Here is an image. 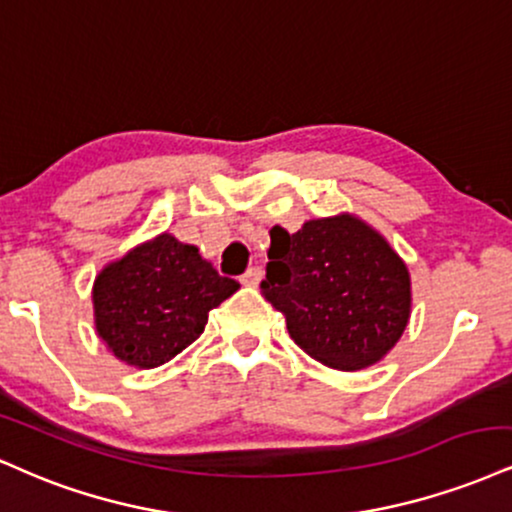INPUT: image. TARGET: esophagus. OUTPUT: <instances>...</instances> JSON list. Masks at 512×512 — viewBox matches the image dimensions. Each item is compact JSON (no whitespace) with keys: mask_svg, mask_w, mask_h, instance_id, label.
Segmentation results:
<instances>
[{"mask_svg":"<svg viewBox=\"0 0 512 512\" xmlns=\"http://www.w3.org/2000/svg\"><path fill=\"white\" fill-rule=\"evenodd\" d=\"M261 278H263V270L258 268V266H254V268H249L242 275V282H244V285H258V282H261Z\"/></svg>","mask_w":512,"mask_h":512,"instance_id":"obj_1","label":"esophagus"}]
</instances>
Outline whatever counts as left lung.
Returning <instances> with one entry per match:
<instances>
[{"label":"left lung","instance_id":"8db88e82","mask_svg":"<svg viewBox=\"0 0 512 512\" xmlns=\"http://www.w3.org/2000/svg\"><path fill=\"white\" fill-rule=\"evenodd\" d=\"M263 297L285 316L292 340L333 369L376 364L410 318V273L364 222L309 220L270 230Z\"/></svg>","mask_w":512,"mask_h":512}]
</instances>
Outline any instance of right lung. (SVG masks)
I'll list each match as a JSON object with an SVG mask.
<instances>
[{"mask_svg": "<svg viewBox=\"0 0 512 512\" xmlns=\"http://www.w3.org/2000/svg\"><path fill=\"white\" fill-rule=\"evenodd\" d=\"M239 290L196 246L160 234L110 263L93 287L95 326L114 357L153 369L189 347L208 311Z\"/></svg>", "mask_w": 512, "mask_h": 512, "instance_id": "add662e5", "label": "right lung"}]
</instances>
